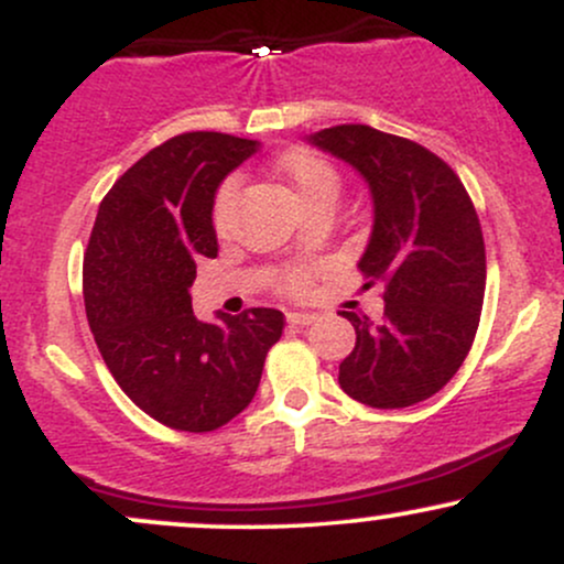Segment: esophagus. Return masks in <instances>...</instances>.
I'll return each mask as SVG.
<instances>
[{
  "mask_svg": "<svg viewBox=\"0 0 564 564\" xmlns=\"http://www.w3.org/2000/svg\"><path fill=\"white\" fill-rule=\"evenodd\" d=\"M286 318H289L291 326H310V323L318 321V315H315V313H289Z\"/></svg>",
  "mask_w": 564,
  "mask_h": 564,
  "instance_id": "1",
  "label": "esophagus"
}]
</instances>
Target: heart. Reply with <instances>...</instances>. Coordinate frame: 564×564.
Listing matches in <instances>:
<instances>
[{
	"instance_id": "heart-1",
	"label": "heart",
	"mask_w": 564,
	"mask_h": 564,
	"mask_svg": "<svg viewBox=\"0 0 564 564\" xmlns=\"http://www.w3.org/2000/svg\"><path fill=\"white\" fill-rule=\"evenodd\" d=\"M275 172L283 183L289 185L291 196H294L300 209L318 204V200H336L339 193V174L326 159H321L318 153L307 151V148H289L281 156L275 159ZM238 183L236 180H225L219 185L215 196V209H212V223L217 230H225L230 225L232 204H236ZM281 289L286 294H304L310 286V273L302 268H291L286 273H281Z\"/></svg>"
}]
</instances>
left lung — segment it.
<instances>
[{
    "label": "left lung",
    "instance_id": "left-lung-1",
    "mask_svg": "<svg viewBox=\"0 0 564 564\" xmlns=\"http://www.w3.org/2000/svg\"><path fill=\"white\" fill-rule=\"evenodd\" d=\"M315 145L345 159L373 196V232L360 260L384 283V315L341 310L355 349L339 384L358 403L408 408L443 390L469 355L485 296L480 217L458 174L419 142L366 124L315 132Z\"/></svg>",
    "mask_w": 564,
    "mask_h": 564
}]
</instances>
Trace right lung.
I'll use <instances>...</instances> for the list:
<instances>
[{
  "label": "right lung",
  "instance_id": "1",
  "mask_svg": "<svg viewBox=\"0 0 564 564\" xmlns=\"http://www.w3.org/2000/svg\"><path fill=\"white\" fill-rule=\"evenodd\" d=\"M254 151V140L223 132L161 142L100 200L84 251V307L108 371L177 432L204 435L236 419L286 326L270 307L200 323L187 291L200 257H217V187Z\"/></svg>",
  "mask_w": 564,
  "mask_h": 564
}]
</instances>
